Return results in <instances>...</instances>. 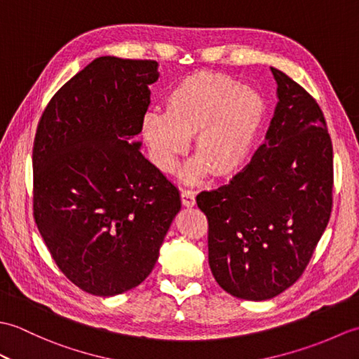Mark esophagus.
I'll return each mask as SVG.
<instances>
[{
	"label": "esophagus",
	"mask_w": 359,
	"mask_h": 359,
	"mask_svg": "<svg viewBox=\"0 0 359 359\" xmlns=\"http://www.w3.org/2000/svg\"><path fill=\"white\" fill-rule=\"evenodd\" d=\"M180 199H182V205L184 207H188L191 208L196 205V197H194V193L189 191V189H182L180 193Z\"/></svg>",
	"instance_id": "obj_1"
}]
</instances>
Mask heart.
Listing matches in <instances>:
<instances>
[{"mask_svg":"<svg viewBox=\"0 0 359 359\" xmlns=\"http://www.w3.org/2000/svg\"><path fill=\"white\" fill-rule=\"evenodd\" d=\"M266 104L262 95L243 88L230 75L197 72L180 80L165 98V112H148L142 135L151 162L172 172L194 137V162L182 172L194 182L211 172L230 179L247 165L264 125Z\"/></svg>","mask_w":359,"mask_h":359,"instance_id":"b5f03b06","label":"heart"}]
</instances>
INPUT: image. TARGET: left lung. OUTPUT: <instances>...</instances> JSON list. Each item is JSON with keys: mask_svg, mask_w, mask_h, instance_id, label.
I'll return each mask as SVG.
<instances>
[{"mask_svg": "<svg viewBox=\"0 0 359 359\" xmlns=\"http://www.w3.org/2000/svg\"><path fill=\"white\" fill-rule=\"evenodd\" d=\"M266 142L228 185L197 196L208 262L226 293L265 301L302 276L329 224L333 148L316 100L278 69Z\"/></svg>", "mask_w": 359, "mask_h": 359, "instance_id": "left-lung-1", "label": "left lung"}]
</instances>
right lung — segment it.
<instances>
[{"instance_id":"obj_1","label":"right lung","mask_w":359,"mask_h":359,"mask_svg":"<svg viewBox=\"0 0 359 359\" xmlns=\"http://www.w3.org/2000/svg\"><path fill=\"white\" fill-rule=\"evenodd\" d=\"M157 79L154 60L95 58L38 121L35 224L58 269L90 294L142 284L180 210L179 189L134 142Z\"/></svg>"}]
</instances>
